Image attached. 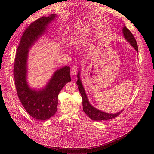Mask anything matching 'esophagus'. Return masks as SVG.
I'll list each match as a JSON object with an SVG mask.
<instances>
[{"label": "esophagus", "instance_id": "obj_1", "mask_svg": "<svg viewBox=\"0 0 154 154\" xmlns=\"http://www.w3.org/2000/svg\"><path fill=\"white\" fill-rule=\"evenodd\" d=\"M77 67L76 66H72L71 68V74L73 75H75L77 74Z\"/></svg>", "mask_w": 154, "mask_h": 154}]
</instances>
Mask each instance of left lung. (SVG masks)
<instances>
[{
	"label": "left lung",
	"instance_id": "1",
	"mask_svg": "<svg viewBox=\"0 0 154 154\" xmlns=\"http://www.w3.org/2000/svg\"><path fill=\"white\" fill-rule=\"evenodd\" d=\"M123 35L124 36V38L127 41L130 43V45L132 46L134 49L138 52V48L137 42L136 41V39L133 35V34L131 33V32L125 27L124 26L122 29ZM78 80L77 82V85H78V88L79 90V91L81 94V96L82 97V105H83V109L84 112L90 118L94 121H105L113 119L115 117H117L119 114L122 113L123 110H121V112H119L115 114H111V113H106L103 112H102L100 110H99L97 108H94L93 106H92L88 99V97L86 96V94L85 93V90L83 88V85L82 83V82L80 79V72H79L77 75Z\"/></svg>",
	"mask_w": 154,
	"mask_h": 154
}]
</instances>
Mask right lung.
I'll use <instances>...</instances> for the list:
<instances>
[{
    "label": "right lung",
    "instance_id": "1",
    "mask_svg": "<svg viewBox=\"0 0 154 154\" xmlns=\"http://www.w3.org/2000/svg\"><path fill=\"white\" fill-rule=\"evenodd\" d=\"M56 16L52 14L33 22L20 38L14 59L13 75L17 96L26 112L36 120H46L55 114L58 94L71 80L70 68L66 66L57 70L42 90L31 89L27 82L29 49L45 33L47 26Z\"/></svg>",
    "mask_w": 154,
    "mask_h": 154
}]
</instances>
